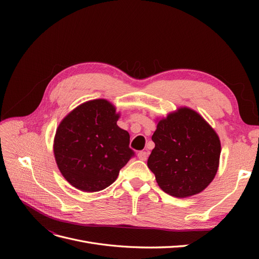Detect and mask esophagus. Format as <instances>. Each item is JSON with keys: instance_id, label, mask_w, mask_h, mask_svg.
I'll use <instances>...</instances> for the list:
<instances>
[{"instance_id": "1", "label": "esophagus", "mask_w": 259, "mask_h": 259, "mask_svg": "<svg viewBox=\"0 0 259 259\" xmlns=\"http://www.w3.org/2000/svg\"><path fill=\"white\" fill-rule=\"evenodd\" d=\"M147 156H148V152L140 151V152L138 153V158H139L140 160H146V159H147Z\"/></svg>"}]
</instances>
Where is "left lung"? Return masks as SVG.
Segmentation results:
<instances>
[{
  "label": "left lung",
  "instance_id": "obj_1",
  "mask_svg": "<svg viewBox=\"0 0 259 259\" xmlns=\"http://www.w3.org/2000/svg\"><path fill=\"white\" fill-rule=\"evenodd\" d=\"M120 112L106 99L77 106L58 125L54 155L67 182L76 189L96 192L113 184L134 155L130 134L117 126Z\"/></svg>",
  "mask_w": 259,
  "mask_h": 259
}]
</instances>
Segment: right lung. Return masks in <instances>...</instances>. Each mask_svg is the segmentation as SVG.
I'll return each instance as SVG.
<instances>
[{"mask_svg":"<svg viewBox=\"0 0 259 259\" xmlns=\"http://www.w3.org/2000/svg\"><path fill=\"white\" fill-rule=\"evenodd\" d=\"M148 167L161 189L176 198L202 192L219 166L221 140L201 114L182 107L156 125Z\"/></svg>","mask_w":259,"mask_h":259,"instance_id":"1","label":"right lung"}]
</instances>
